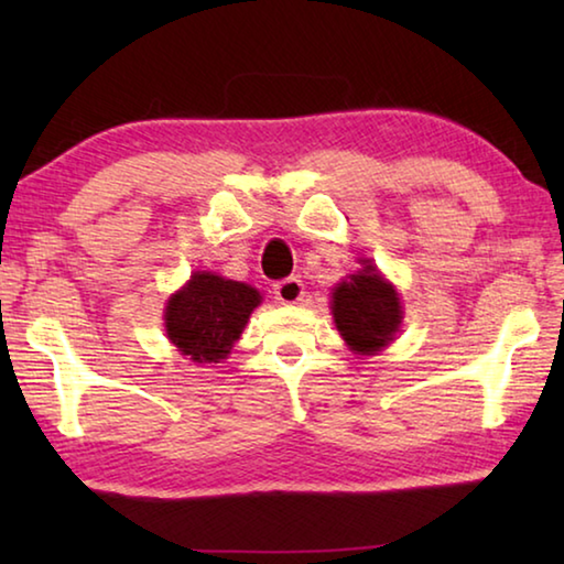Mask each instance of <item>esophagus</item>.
Segmentation results:
<instances>
[{
  "label": "esophagus",
  "mask_w": 564,
  "mask_h": 564,
  "mask_svg": "<svg viewBox=\"0 0 564 564\" xmlns=\"http://www.w3.org/2000/svg\"><path fill=\"white\" fill-rule=\"evenodd\" d=\"M303 293H305L303 283L295 279V275L273 283V295H275V301H281V303H299V301H303Z\"/></svg>",
  "instance_id": "1"
}]
</instances>
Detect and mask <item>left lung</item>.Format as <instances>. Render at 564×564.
Listing matches in <instances>:
<instances>
[{"label":"left lung","mask_w":564,"mask_h":564,"mask_svg":"<svg viewBox=\"0 0 564 564\" xmlns=\"http://www.w3.org/2000/svg\"><path fill=\"white\" fill-rule=\"evenodd\" d=\"M333 318L340 336L358 352H376L393 340L403 318L393 285L370 261L333 291Z\"/></svg>","instance_id":"obj_1"}]
</instances>
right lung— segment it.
Segmentation results:
<instances>
[{
  "label": "right lung",
  "instance_id": "obj_1",
  "mask_svg": "<svg viewBox=\"0 0 564 564\" xmlns=\"http://www.w3.org/2000/svg\"><path fill=\"white\" fill-rule=\"evenodd\" d=\"M261 295L238 281L194 273L184 291L166 305V333L181 356L194 362H218L231 352Z\"/></svg>",
  "mask_w": 564,
  "mask_h": 564
}]
</instances>
